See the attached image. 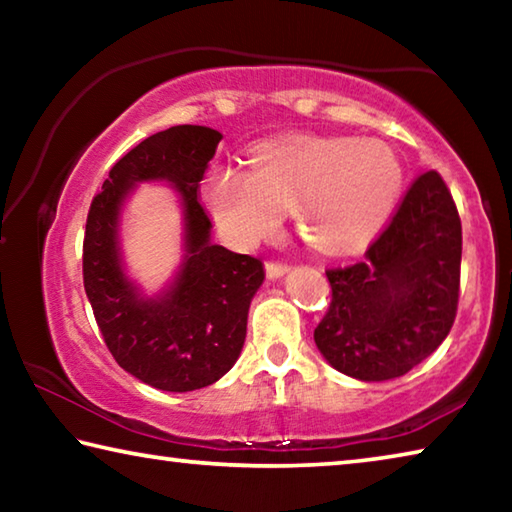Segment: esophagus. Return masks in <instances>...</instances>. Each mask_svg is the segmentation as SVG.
Returning a JSON list of instances; mask_svg holds the SVG:
<instances>
[{
    "instance_id": "1",
    "label": "esophagus",
    "mask_w": 512,
    "mask_h": 512,
    "mask_svg": "<svg viewBox=\"0 0 512 512\" xmlns=\"http://www.w3.org/2000/svg\"><path fill=\"white\" fill-rule=\"evenodd\" d=\"M287 271L289 266L284 262H266V275L271 277V280H277V277H282Z\"/></svg>"
}]
</instances>
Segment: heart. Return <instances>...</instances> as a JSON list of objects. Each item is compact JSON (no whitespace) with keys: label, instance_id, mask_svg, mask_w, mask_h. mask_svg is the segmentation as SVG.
I'll list each match as a JSON object with an SVG mask.
<instances>
[{"label":"heart","instance_id":"b5f03b06","mask_svg":"<svg viewBox=\"0 0 512 512\" xmlns=\"http://www.w3.org/2000/svg\"><path fill=\"white\" fill-rule=\"evenodd\" d=\"M400 187V160L384 142L291 135L255 146L253 169H214L203 201L241 244L271 237L293 210L311 246L343 255L381 228Z\"/></svg>","mask_w":512,"mask_h":512}]
</instances>
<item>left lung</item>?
Masks as SVG:
<instances>
[{
	"mask_svg": "<svg viewBox=\"0 0 512 512\" xmlns=\"http://www.w3.org/2000/svg\"><path fill=\"white\" fill-rule=\"evenodd\" d=\"M461 253L454 198L438 171H424L366 257L325 271L332 302L314 341L329 366L384 381L427 359L454 325Z\"/></svg>",
	"mask_w": 512,
	"mask_h": 512,
	"instance_id": "obj_1",
	"label": "left lung"
}]
</instances>
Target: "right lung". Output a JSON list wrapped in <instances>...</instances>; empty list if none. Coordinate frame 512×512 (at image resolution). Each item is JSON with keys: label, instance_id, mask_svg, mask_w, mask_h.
<instances>
[{"label": "right lung", "instance_id": "obj_1", "mask_svg": "<svg viewBox=\"0 0 512 512\" xmlns=\"http://www.w3.org/2000/svg\"><path fill=\"white\" fill-rule=\"evenodd\" d=\"M221 137L189 124L146 137L110 169L85 223L83 284L103 341L126 372L169 393L210 386L235 366L250 300L264 282L257 257L212 244V221L198 203V185ZM151 179L181 194L186 255L177 280L146 299L120 264L118 214L134 185Z\"/></svg>", "mask_w": 512, "mask_h": 512}]
</instances>
